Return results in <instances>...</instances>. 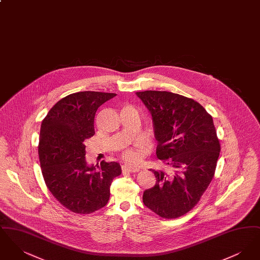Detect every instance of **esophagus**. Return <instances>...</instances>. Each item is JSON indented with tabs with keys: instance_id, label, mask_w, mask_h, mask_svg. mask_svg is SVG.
Instances as JSON below:
<instances>
[{
	"instance_id": "34e87169",
	"label": "esophagus",
	"mask_w": 260,
	"mask_h": 260,
	"mask_svg": "<svg viewBox=\"0 0 260 260\" xmlns=\"http://www.w3.org/2000/svg\"><path fill=\"white\" fill-rule=\"evenodd\" d=\"M123 172H128V173H136V172H139V168L135 167V166H131V165H127L125 164L123 167Z\"/></svg>"
}]
</instances>
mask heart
<instances>
[{"label":"heart","mask_w":260,"mask_h":260,"mask_svg":"<svg viewBox=\"0 0 260 260\" xmlns=\"http://www.w3.org/2000/svg\"><path fill=\"white\" fill-rule=\"evenodd\" d=\"M123 158H124L125 161L134 162V161H136L138 160V155H137L136 150L127 149V150L124 151V154H123Z\"/></svg>","instance_id":"heart-1"}]
</instances>
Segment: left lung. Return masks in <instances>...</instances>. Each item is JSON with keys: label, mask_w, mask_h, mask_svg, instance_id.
Here are the masks:
<instances>
[{"label": "left lung", "mask_w": 260, "mask_h": 260, "mask_svg": "<svg viewBox=\"0 0 260 260\" xmlns=\"http://www.w3.org/2000/svg\"><path fill=\"white\" fill-rule=\"evenodd\" d=\"M152 115L156 154L166 171L152 172L156 184L144 205L162 218H177L198 204L214 175L220 153L212 117L194 99L170 91H137Z\"/></svg>", "instance_id": "obj_1"}]
</instances>
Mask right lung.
Segmentation results:
<instances>
[{"instance_id": "add662e5", "label": "right lung", "mask_w": 260, "mask_h": 260, "mask_svg": "<svg viewBox=\"0 0 260 260\" xmlns=\"http://www.w3.org/2000/svg\"><path fill=\"white\" fill-rule=\"evenodd\" d=\"M116 95L75 92L56 102L42 122L38 151L46 185L75 213L87 214L105 207L112 181L122 173L116 161H102L96 169L86 161L85 141L94 135L95 113Z\"/></svg>"}]
</instances>
